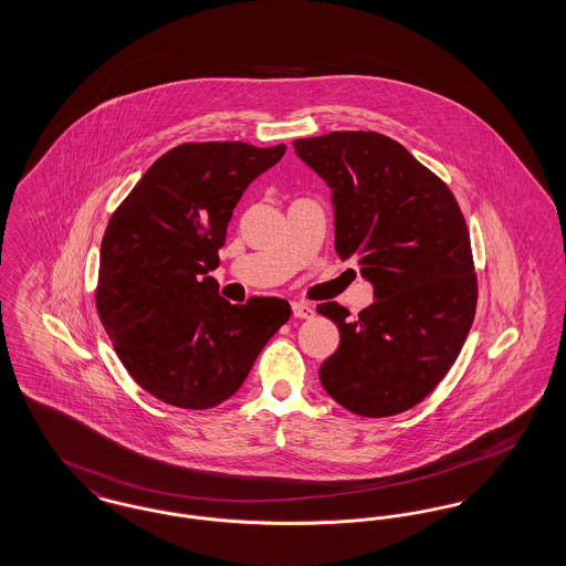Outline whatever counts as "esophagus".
Listing matches in <instances>:
<instances>
[{
    "label": "esophagus",
    "instance_id": "esophagus-1",
    "mask_svg": "<svg viewBox=\"0 0 566 566\" xmlns=\"http://www.w3.org/2000/svg\"><path fill=\"white\" fill-rule=\"evenodd\" d=\"M293 316L295 318H312L314 307L310 303H303V301H293Z\"/></svg>",
    "mask_w": 566,
    "mask_h": 566
}]
</instances>
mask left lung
Returning a JSON list of instances; mask_svg holds the SVG:
<instances>
[{"label": "left lung", "instance_id": "obj_1", "mask_svg": "<svg viewBox=\"0 0 566 566\" xmlns=\"http://www.w3.org/2000/svg\"><path fill=\"white\" fill-rule=\"evenodd\" d=\"M296 157L333 190L335 250L374 284L356 318L316 310L339 328L321 367L324 390L352 413L386 418L424 401L475 318L478 275L457 197L399 142L376 132L295 139Z\"/></svg>", "mask_w": 566, "mask_h": 566}]
</instances>
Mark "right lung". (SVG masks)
Instances as JSON below:
<instances>
[{"label":"right lung","instance_id":"right-lung-1","mask_svg":"<svg viewBox=\"0 0 566 566\" xmlns=\"http://www.w3.org/2000/svg\"><path fill=\"white\" fill-rule=\"evenodd\" d=\"M284 150L180 144L148 167L109 218L97 312L129 376L163 403L210 409L233 397L293 314L280 296L231 305L208 275L243 190Z\"/></svg>","mask_w":566,"mask_h":566}]
</instances>
